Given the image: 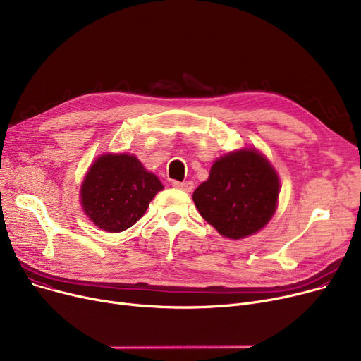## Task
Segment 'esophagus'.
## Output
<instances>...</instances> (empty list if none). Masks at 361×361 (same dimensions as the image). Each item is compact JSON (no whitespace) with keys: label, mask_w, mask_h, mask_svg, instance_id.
<instances>
[{"label":"esophagus","mask_w":361,"mask_h":361,"mask_svg":"<svg viewBox=\"0 0 361 361\" xmlns=\"http://www.w3.org/2000/svg\"><path fill=\"white\" fill-rule=\"evenodd\" d=\"M173 187L177 188V190H181V192H192L193 190V183L192 181H173Z\"/></svg>","instance_id":"obj_1"}]
</instances>
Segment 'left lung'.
<instances>
[{"label": "left lung", "instance_id": "1", "mask_svg": "<svg viewBox=\"0 0 361 361\" xmlns=\"http://www.w3.org/2000/svg\"><path fill=\"white\" fill-rule=\"evenodd\" d=\"M279 178L256 149L218 158L193 193L202 218L224 237L240 240L260 231L276 211Z\"/></svg>", "mask_w": 361, "mask_h": 361}]
</instances>
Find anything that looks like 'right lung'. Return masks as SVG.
Masks as SVG:
<instances>
[{
    "mask_svg": "<svg viewBox=\"0 0 361 361\" xmlns=\"http://www.w3.org/2000/svg\"><path fill=\"white\" fill-rule=\"evenodd\" d=\"M164 188L135 155L104 154L92 164L80 188L89 219L106 233H121L135 225L150 200Z\"/></svg>",
    "mask_w": 361,
    "mask_h": 361,
    "instance_id": "right-lung-1",
    "label": "right lung"
}]
</instances>
